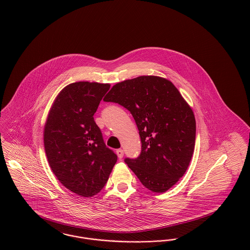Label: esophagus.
Listing matches in <instances>:
<instances>
[{"label": "esophagus", "instance_id": "esophagus-1", "mask_svg": "<svg viewBox=\"0 0 250 250\" xmlns=\"http://www.w3.org/2000/svg\"><path fill=\"white\" fill-rule=\"evenodd\" d=\"M116 154H117V156H118L119 159H122L123 156H124V151H123L122 149H117V150H116Z\"/></svg>", "mask_w": 250, "mask_h": 250}]
</instances>
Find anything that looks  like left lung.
<instances>
[{
    "label": "left lung",
    "instance_id": "8db88e82",
    "mask_svg": "<svg viewBox=\"0 0 250 250\" xmlns=\"http://www.w3.org/2000/svg\"><path fill=\"white\" fill-rule=\"evenodd\" d=\"M104 101L127 108L140 131V156L124 162L145 188L167 191L185 174L193 154L196 125L191 108L171 82L156 76L118 83Z\"/></svg>",
    "mask_w": 250,
    "mask_h": 250
}]
</instances>
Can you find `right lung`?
I'll list each match as a JSON object with an SVG mask.
<instances>
[{"label":"right lung","instance_id":"obj_1","mask_svg":"<svg viewBox=\"0 0 250 250\" xmlns=\"http://www.w3.org/2000/svg\"><path fill=\"white\" fill-rule=\"evenodd\" d=\"M109 87L89 82L68 84L56 98L45 124L44 147L53 172L65 188L83 197L105 187L117 161L93 117Z\"/></svg>","mask_w":250,"mask_h":250}]
</instances>
